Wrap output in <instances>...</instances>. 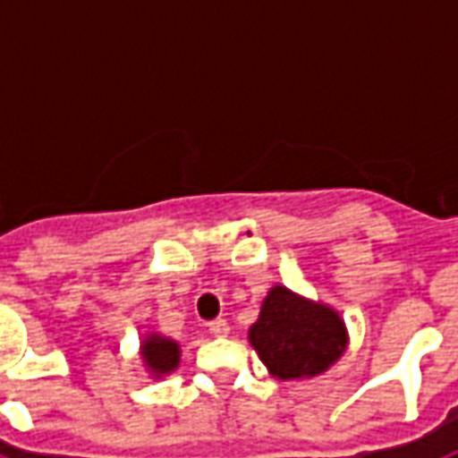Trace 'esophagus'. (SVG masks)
<instances>
[{
	"instance_id": "esophagus-1",
	"label": "esophagus",
	"mask_w": 458,
	"mask_h": 458,
	"mask_svg": "<svg viewBox=\"0 0 458 458\" xmlns=\"http://www.w3.org/2000/svg\"><path fill=\"white\" fill-rule=\"evenodd\" d=\"M208 328L213 336H228V331H230L228 321H225V318H216V321H210Z\"/></svg>"
}]
</instances>
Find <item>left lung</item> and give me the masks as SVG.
Returning a JSON list of instances; mask_svg holds the SVG:
<instances>
[{
    "label": "left lung",
    "mask_w": 458,
    "mask_h": 458,
    "mask_svg": "<svg viewBox=\"0 0 458 458\" xmlns=\"http://www.w3.org/2000/svg\"><path fill=\"white\" fill-rule=\"evenodd\" d=\"M248 336L259 360L279 380L324 373L344 355L348 344L338 311L299 297L282 284L269 289Z\"/></svg>",
    "instance_id": "8db88e82"
}]
</instances>
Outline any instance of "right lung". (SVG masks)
<instances>
[{
	"label": "right lung",
	"mask_w": 458,
	"mask_h": 458,
	"mask_svg": "<svg viewBox=\"0 0 458 458\" xmlns=\"http://www.w3.org/2000/svg\"><path fill=\"white\" fill-rule=\"evenodd\" d=\"M141 358H144V365L149 368L151 375L171 373L174 368H179L181 360V348L176 341L161 336V334H149L141 344Z\"/></svg>",
	"instance_id": "add662e5"
}]
</instances>
